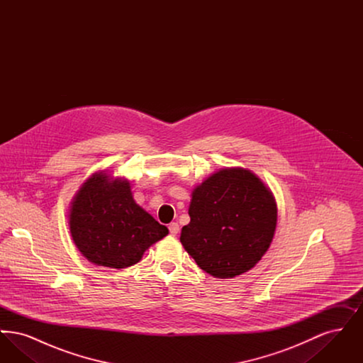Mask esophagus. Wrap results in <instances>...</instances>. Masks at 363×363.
Listing matches in <instances>:
<instances>
[{
	"label": "esophagus",
	"instance_id": "obj_1",
	"mask_svg": "<svg viewBox=\"0 0 363 363\" xmlns=\"http://www.w3.org/2000/svg\"><path fill=\"white\" fill-rule=\"evenodd\" d=\"M169 231H170L172 235H177L178 231H179V225H178V223H170V225H169Z\"/></svg>",
	"mask_w": 363,
	"mask_h": 363
}]
</instances>
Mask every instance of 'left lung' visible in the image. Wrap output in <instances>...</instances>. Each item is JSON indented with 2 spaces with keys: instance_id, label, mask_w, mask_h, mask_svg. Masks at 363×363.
Returning <instances> with one entry per match:
<instances>
[{
  "instance_id": "left-lung-1",
  "label": "left lung",
  "mask_w": 363,
  "mask_h": 363,
  "mask_svg": "<svg viewBox=\"0 0 363 363\" xmlns=\"http://www.w3.org/2000/svg\"><path fill=\"white\" fill-rule=\"evenodd\" d=\"M189 216L179 238L184 247L203 271L227 279L252 269L268 250L277 203L255 174L225 169L194 189Z\"/></svg>"
}]
</instances>
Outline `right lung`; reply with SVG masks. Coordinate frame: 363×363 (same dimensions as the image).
<instances>
[{
	"label": "right lung",
	"mask_w": 363,
	"mask_h": 363,
	"mask_svg": "<svg viewBox=\"0 0 363 363\" xmlns=\"http://www.w3.org/2000/svg\"><path fill=\"white\" fill-rule=\"evenodd\" d=\"M72 238L96 265L126 268L169 234L166 225L135 203L129 182L95 174L76 194L70 208Z\"/></svg>",
	"instance_id": "1"
}]
</instances>
